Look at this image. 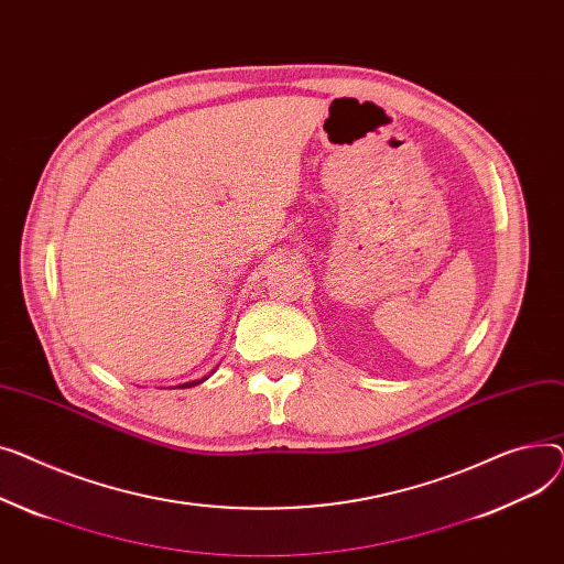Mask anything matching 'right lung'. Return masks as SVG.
I'll list each match as a JSON object with an SVG mask.
<instances>
[{"label": "right lung", "instance_id": "1", "mask_svg": "<svg viewBox=\"0 0 564 564\" xmlns=\"http://www.w3.org/2000/svg\"><path fill=\"white\" fill-rule=\"evenodd\" d=\"M212 373H214V371H212ZM212 373H209V376H212ZM209 376H207V378H209ZM207 378H203V380H193V382H184V384H180V389H186V387H195V384H200V382H205Z\"/></svg>", "mask_w": 564, "mask_h": 564}]
</instances>
